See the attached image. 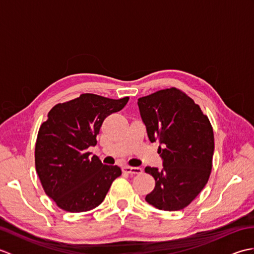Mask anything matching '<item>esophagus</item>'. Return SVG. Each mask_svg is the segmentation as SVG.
Segmentation results:
<instances>
[{
  "label": "esophagus",
  "mask_w": 254,
  "mask_h": 254,
  "mask_svg": "<svg viewBox=\"0 0 254 254\" xmlns=\"http://www.w3.org/2000/svg\"><path fill=\"white\" fill-rule=\"evenodd\" d=\"M123 171L126 172V174H130V175H141L143 172L142 168H138V167H130V166L123 167Z\"/></svg>",
  "instance_id": "1"
}]
</instances>
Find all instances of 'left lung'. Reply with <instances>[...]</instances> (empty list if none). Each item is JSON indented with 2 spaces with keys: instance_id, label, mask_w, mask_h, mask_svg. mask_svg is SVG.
Returning a JSON list of instances; mask_svg holds the SVG:
<instances>
[{
  "instance_id": "8db88e82",
  "label": "left lung",
  "mask_w": 254,
  "mask_h": 254,
  "mask_svg": "<svg viewBox=\"0 0 254 254\" xmlns=\"http://www.w3.org/2000/svg\"><path fill=\"white\" fill-rule=\"evenodd\" d=\"M150 142L161 144L163 170L146 167L155 179L146 202L160 210L187 207L206 185L213 167L214 132L207 116L176 87L161 89L137 101Z\"/></svg>"
}]
</instances>
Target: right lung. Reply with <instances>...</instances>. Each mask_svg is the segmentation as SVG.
<instances>
[{"mask_svg": "<svg viewBox=\"0 0 254 254\" xmlns=\"http://www.w3.org/2000/svg\"><path fill=\"white\" fill-rule=\"evenodd\" d=\"M127 101L128 97L110 99L82 94L48 113L38 131L35 165L42 188L58 207L71 213L93 209L121 176L120 167L102 165L87 148L97 144L105 119L123 109Z\"/></svg>", "mask_w": 254, "mask_h": 254, "instance_id": "1", "label": "right lung"}]
</instances>
